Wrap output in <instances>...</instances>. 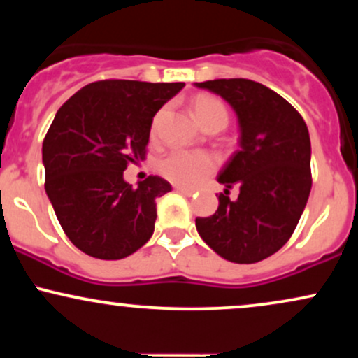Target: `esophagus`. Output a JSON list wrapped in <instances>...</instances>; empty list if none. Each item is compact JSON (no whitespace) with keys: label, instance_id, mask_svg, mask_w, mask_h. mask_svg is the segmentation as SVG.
Listing matches in <instances>:
<instances>
[{"label":"esophagus","instance_id":"34e87169","mask_svg":"<svg viewBox=\"0 0 358 358\" xmlns=\"http://www.w3.org/2000/svg\"><path fill=\"white\" fill-rule=\"evenodd\" d=\"M175 190L176 192H180V193H183V195H187V196H193L195 195V190H192V188H185V187H178V185H176L175 187Z\"/></svg>","mask_w":358,"mask_h":358}]
</instances>
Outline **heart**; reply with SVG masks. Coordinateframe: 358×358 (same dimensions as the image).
Returning <instances> with one entry per match:
<instances>
[{
  "mask_svg": "<svg viewBox=\"0 0 358 358\" xmlns=\"http://www.w3.org/2000/svg\"><path fill=\"white\" fill-rule=\"evenodd\" d=\"M195 117L205 129L212 126L225 127L229 121V113L225 106L217 99V97L208 96V94H200L192 102ZM155 119L153 131L156 127ZM158 173L166 178L168 182L178 185V187H196L203 178L213 173L217 168L215 156L205 151H183L176 150L168 153L165 158L158 162Z\"/></svg>",
  "mask_w": 358,
  "mask_h": 358,
  "instance_id": "1",
  "label": "heart"
}]
</instances>
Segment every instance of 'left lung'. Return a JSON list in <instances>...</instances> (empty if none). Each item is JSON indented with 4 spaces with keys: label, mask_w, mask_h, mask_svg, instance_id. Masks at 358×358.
Wrapping results in <instances>:
<instances>
[{
    "label": "left lung",
    "mask_w": 358,
    "mask_h": 358,
    "mask_svg": "<svg viewBox=\"0 0 358 358\" xmlns=\"http://www.w3.org/2000/svg\"><path fill=\"white\" fill-rule=\"evenodd\" d=\"M219 94L236 110L241 150L222 168L219 208L196 217L200 237L219 256L252 264L289 241L311 190V143L301 114L285 97L249 79L196 82ZM240 187L231 202L228 188Z\"/></svg>",
    "instance_id": "left-lung-1"
}]
</instances>
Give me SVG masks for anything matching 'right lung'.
<instances>
[{
  "instance_id": "1",
  "label": "right lung",
  "mask_w": 358,
  "mask_h": 358,
  "mask_svg": "<svg viewBox=\"0 0 358 358\" xmlns=\"http://www.w3.org/2000/svg\"><path fill=\"white\" fill-rule=\"evenodd\" d=\"M183 85L97 80L57 110L42 148L45 192L65 236L87 256L116 261L153 236L156 199L171 185L150 175L133 188L122 173L146 158L155 114Z\"/></svg>"
}]
</instances>
